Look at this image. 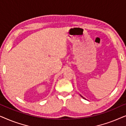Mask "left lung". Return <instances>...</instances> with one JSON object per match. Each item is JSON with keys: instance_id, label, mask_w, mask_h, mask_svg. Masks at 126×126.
<instances>
[{"instance_id": "1", "label": "left lung", "mask_w": 126, "mask_h": 126, "mask_svg": "<svg viewBox=\"0 0 126 126\" xmlns=\"http://www.w3.org/2000/svg\"><path fill=\"white\" fill-rule=\"evenodd\" d=\"M81 97H82V96H81ZM83 98H84V99H85V98H84V97H83Z\"/></svg>"}]
</instances>
